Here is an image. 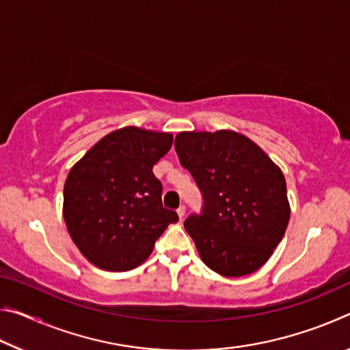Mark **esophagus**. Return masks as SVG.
Here are the masks:
<instances>
[{
    "label": "esophagus",
    "mask_w": 350,
    "mask_h": 350,
    "mask_svg": "<svg viewBox=\"0 0 350 350\" xmlns=\"http://www.w3.org/2000/svg\"><path fill=\"white\" fill-rule=\"evenodd\" d=\"M185 211H187L185 205H180L179 208H177V215H179V219H180V221L183 219V216H185Z\"/></svg>",
    "instance_id": "34e87169"
}]
</instances>
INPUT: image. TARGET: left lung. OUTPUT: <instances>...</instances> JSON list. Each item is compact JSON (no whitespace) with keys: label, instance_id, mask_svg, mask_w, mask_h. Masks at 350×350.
<instances>
[{"label":"left lung","instance_id":"8db88e82","mask_svg":"<svg viewBox=\"0 0 350 350\" xmlns=\"http://www.w3.org/2000/svg\"><path fill=\"white\" fill-rule=\"evenodd\" d=\"M174 146L204 196L202 213L183 222L200 259L227 278L262 267L290 219L281 168L253 140L230 129L183 131Z\"/></svg>","mask_w":350,"mask_h":350}]
</instances>
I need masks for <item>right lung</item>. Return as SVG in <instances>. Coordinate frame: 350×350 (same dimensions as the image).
<instances>
[{
    "label": "right lung",
    "instance_id": "right-lung-1",
    "mask_svg": "<svg viewBox=\"0 0 350 350\" xmlns=\"http://www.w3.org/2000/svg\"><path fill=\"white\" fill-rule=\"evenodd\" d=\"M171 145V133L125 126L105 135L70 168L63 217L74 244L96 267L135 269L168 225L179 221L162 206V183L152 173Z\"/></svg>",
    "mask_w": 350,
    "mask_h": 350
}]
</instances>
